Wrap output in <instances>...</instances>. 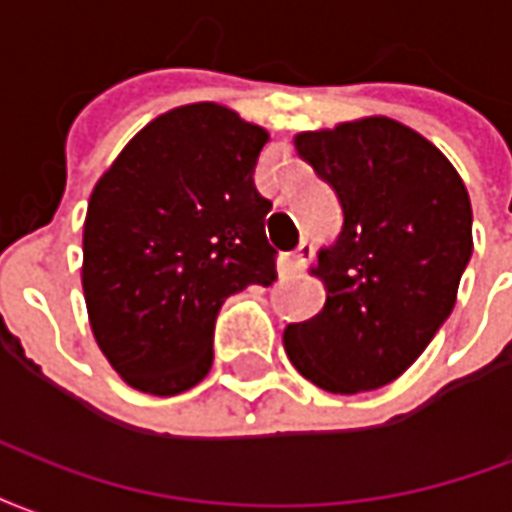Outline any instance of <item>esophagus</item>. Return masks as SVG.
Listing matches in <instances>:
<instances>
[{
    "instance_id": "obj_1",
    "label": "esophagus",
    "mask_w": 512,
    "mask_h": 512,
    "mask_svg": "<svg viewBox=\"0 0 512 512\" xmlns=\"http://www.w3.org/2000/svg\"><path fill=\"white\" fill-rule=\"evenodd\" d=\"M311 259H313V245L308 240H302L300 245H297V251H292L289 256H286V270L302 272L305 267H308V261Z\"/></svg>"
}]
</instances>
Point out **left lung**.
Wrapping results in <instances>:
<instances>
[{
  "mask_svg": "<svg viewBox=\"0 0 512 512\" xmlns=\"http://www.w3.org/2000/svg\"><path fill=\"white\" fill-rule=\"evenodd\" d=\"M294 147L338 193L341 234L316 253L324 308L283 330L308 382L335 395L404 374L442 327L472 256V204L439 149L384 114L302 130Z\"/></svg>",
  "mask_w": 512,
  "mask_h": 512,
  "instance_id": "obj_1",
  "label": "left lung"
}]
</instances>
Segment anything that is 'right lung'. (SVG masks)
I'll use <instances>...</instances> for the list:
<instances>
[{"label": "right lung", "instance_id": "obj_1", "mask_svg": "<svg viewBox=\"0 0 512 512\" xmlns=\"http://www.w3.org/2000/svg\"><path fill=\"white\" fill-rule=\"evenodd\" d=\"M267 141L234 108L188 103L147 122L95 182L81 286L100 352L133 390L196 387L223 300L278 278L272 204L253 185Z\"/></svg>", "mask_w": 512, "mask_h": 512}]
</instances>
